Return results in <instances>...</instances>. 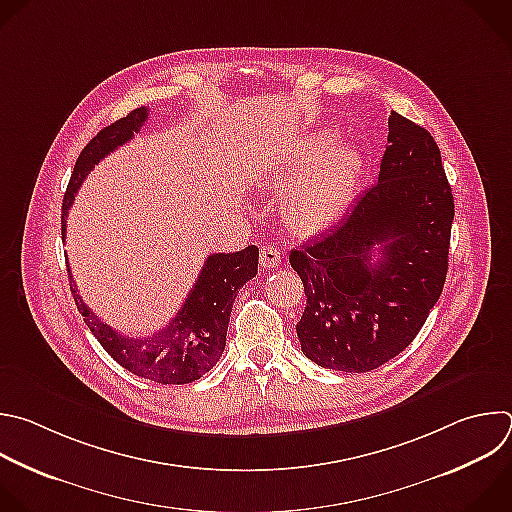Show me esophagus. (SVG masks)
<instances>
[{"instance_id":"34e87169","label":"esophagus","mask_w":512,"mask_h":512,"mask_svg":"<svg viewBox=\"0 0 512 512\" xmlns=\"http://www.w3.org/2000/svg\"><path fill=\"white\" fill-rule=\"evenodd\" d=\"M281 261V253L277 247H271V245H263L261 247V253H259V263L263 269H273L277 267Z\"/></svg>"}]
</instances>
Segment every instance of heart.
Segmentation results:
<instances>
[{
	"label": "heart",
	"mask_w": 512,
	"mask_h": 512,
	"mask_svg": "<svg viewBox=\"0 0 512 512\" xmlns=\"http://www.w3.org/2000/svg\"><path fill=\"white\" fill-rule=\"evenodd\" d=\"M309 167L314 169L312 173L289 191L285 213L293 229L315 235L344 217L358 173V152L344 142H331L325 150L309 148L295 168L277 177L275 185L291 183L293 177L304 175Z\"/></svg>",
	"instance_id": "1"
}]
</instances>
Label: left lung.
<instances>
[{
  "mask_svg": "<svg viewBox=\"0 0 512 512\" xmlns=\"http://www.w3.org/2000/svg\"><path fill=\"white\" fill-rule=\"evenodd\" d=\"M388 130L378 183L342 223L289 255L307 297L295 325L301 352L335 372L364 374L404 352L446 281L454 197L440 148L398 112Z\"/></svg>",
  "mask_w": 512,
  "mask_h": 512,
  "instance_id": "8db88e82",
  "label": "left lung"
}]
</instances>
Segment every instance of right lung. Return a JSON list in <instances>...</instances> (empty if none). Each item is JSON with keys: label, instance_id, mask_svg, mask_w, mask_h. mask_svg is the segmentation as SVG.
<instances>
[{"label": "right lung", "instance_id": "obj_1", "mask_svg": "<svg viewBox=\"0 0 512 512\" xmlns=\"http://www.w3.org/2000/svg\"><path fill=\"white\" fill-rule=\"evenodd\" d=\"M148 108L140 106L128 116L102 128L80 152L62 203V237L66 239V217L74 197L98 164L112 150L128 142L146 122ZM259 249L255 245L237 253H213L207 257L197 283L181 311L166 327L148 335H124L104 323L82 301L70 277V289L84 323L108 356L124 370L154 384H191L207 374L223 356L233 301L239 289L257 275Z\"/></svg>", "mask_w": 512, "mask_h": 512}]
</instances>
